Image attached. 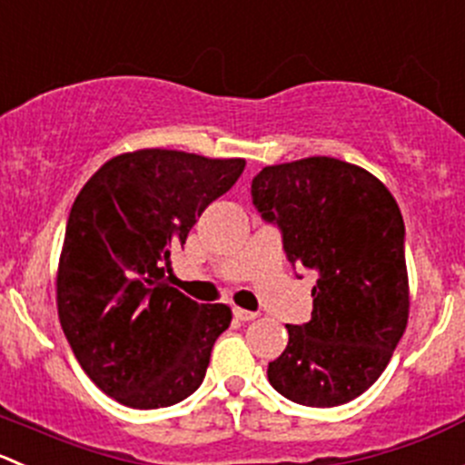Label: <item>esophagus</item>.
Masks as SVG:
<instances>
[{"label": "esophagus", "mask_w": 465, "mask_h": 465, "mask_svg": "<svg viewBox=\"0 0 465 465\" xmlns=\"http://www.w3.org/2000/svg\"><path fill=\"white\" fill-rule=\"evenodd\" d=\"M256 315L259 313H254V311H245V309H238V306H233V318L242 320V322H250V320H254Z\"/></svg>", "instance_id": "34e87169"}]
</instances>
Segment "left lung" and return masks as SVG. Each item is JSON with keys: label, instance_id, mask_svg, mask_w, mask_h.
I'll return each mask as SVG.
<instances>
[{"label": "left lung", "instance_id": "obj_1", "mask_svg": "<svg viewBox=\"0 0 465 465\" xmlns=\"http://www.w3.org/2000/svg\"><path fill=\"white\" fill-rule=\"evenodd\" d=\"M252 204L282 232L292 268L315 270L313 311L286 324L268 363L277 393L304 407H338L366 393L389 366L409 320L404 220L389 188L329 156L268 165Z\"/></svg>", "mask_w": 465, "mask_h": 465}]
</instances>
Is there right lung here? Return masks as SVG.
<instances>
[{
    "label": "right lung",
    "mask_w": 465,
    "mask_h": 465,
    "mask_svg": "<svg viewBox=\"0 0 465 465\" xmlns=\"http://www.w3.org/2000/svg\"><path fill=\"white\" fill-rule=\"evenodd\" d=\"M242 168V159L138 150L106 161L72 204L58 318L85 375L124 407H173L204 380L232 309L197 304L165 270Z\"/></svg>",
    "instance_id": "right-lung-1"
}]
</instances>
